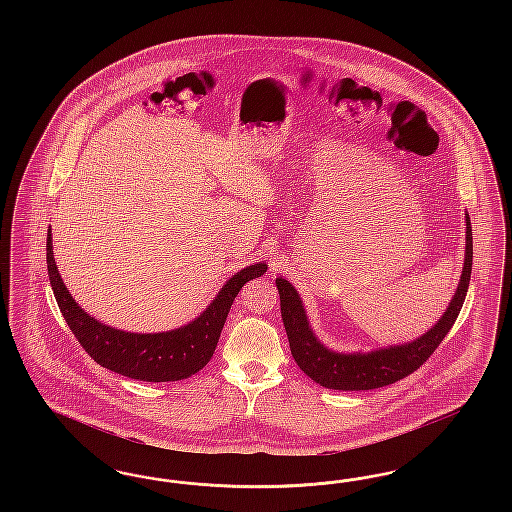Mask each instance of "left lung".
Returning a JSON list of instances; mask_svg holds the SVG:
<instances>
[{"instance_id":"1","label":"left lung","mask_w":512,"mask_h":512,"mask_svg":"<svg viewBox=\"0 0 512 512\" xmlns=\"http://www.w3.org/2000/svg\"><path fill=\"white\" fill-rule=\"evenodd\" d=\"M472 272V226L466 215V247L459 288L443 317L420 338L401 345H390L370 353H336L324 347L313 334L297 290L282 276L276 278L280 293V311L297 366L320 386L328 390H376L395 384L413 374L436 351L439 343L453 328L463 309Z\"/></svg>"}]
</instances>
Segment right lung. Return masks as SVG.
<instances>
[{
	"mask_svg": "<svg viewBox=\"0 0 512 512\" xmlns=\"http://www.w3.org/2000/svg\"><path fill=\"white\" fill-rule=\"evenodd\" d=\"M46 251L49 284L74 338L98 365L142 382L184 380L207 365L215 353L224 320L236 295L245 282L267 272L265 263L236 272L222 286L213 303L186 326L159 334H132L103 324L78 307L55 265L51 228Z\"/></svg>",
	"mask_w": 512,
	"mask_h": 512,
	"instance_id": "obj_1",
	"label": "right lung"
}]
</instances>
